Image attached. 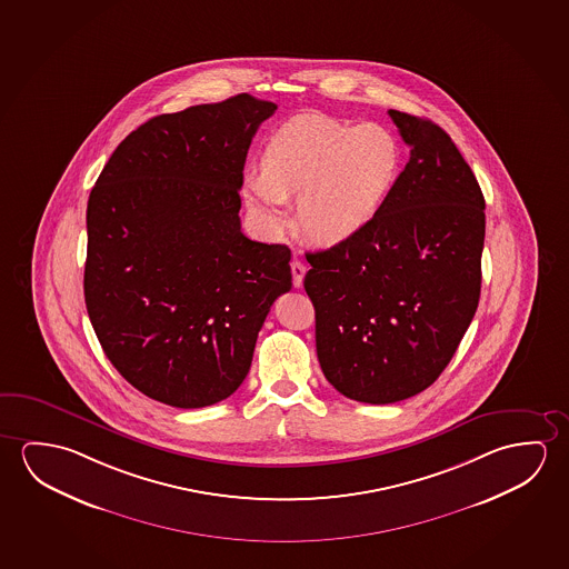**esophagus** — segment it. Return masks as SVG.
I'll use <instances>...</instances> for the list:
<instances>
[{
    "label": "esophagus",
    "mask_w": 569,
    "mask_h": 569,
    "mask_svg": "<svg viewBox=\"0 0 569 569\" xmlns=\"http://www.w3.org/2000/svg\"><path fill=\"white\" fill-rule=\"evenodd\" d=\"M306 271V263L301 262V260H298V258H293V262H291V273H293V286H296V288H301V286H303Z\"/></svg>",
    "instance_id": "esophagus-1"
}]
</instances>
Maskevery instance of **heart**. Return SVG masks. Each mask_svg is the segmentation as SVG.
<instances>
[{
	"label": "heart",
	"instance_id": "heart-1",
	"mask_svg": "<svg viewBox=\"0 0 569 569\" xmlns=\"http://www.w3.org/2000/svg\"><path fill=\"white\" fill-rule=\"evenodd\" d=\"M402 149L378 123L296 118L266 141L260 177H246L242 199L263 230L288 227L286 201L298 202L299 227L317 244L349 242L367 230L392 194Z\"/></svg>",
	"mask_w": 569,
	"mask_h": 569
}]
</instances>
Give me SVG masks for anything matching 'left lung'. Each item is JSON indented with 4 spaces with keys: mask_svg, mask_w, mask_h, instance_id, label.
Segmentation results:
<instances>
[{
    "mask_svg": "<svg viewBox=\"0 0 569 569\" xmlns=\"http://www.w3.org/2000/svg\"><path fill=\"white\" fill-rule=\"evenodd\" d=\"M410 146L375 222L306 253L317 359L350 400L393 403L446 370L481 296L485 197L438 123L388 110Z\"/></svg>",
    "mask_w": 569,
    "mask_h": 569,
    "instance_id": "obj_1",
    "label": "left lung"
}]
</instances>
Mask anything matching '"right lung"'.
Segmentation results:
<instances>
[{
	"label": "right lung",
	"instance_id": "obj_1",
	"mask_svg": "<svg viewBox=\"0 0 569 569\" xmlns=\"http://www.w3.org/2000/svg\"><path fill=\"white\" fill-rule=\"evenodd\" d=\"M278 106L238 94L141 123L108 159L87 209L84 299L106 357L173 408L244 382L288 246L240 230L246 153Z\"/></svg>",
	"mask_w": 569,
	"mask_h": 569
}]
</instances>
